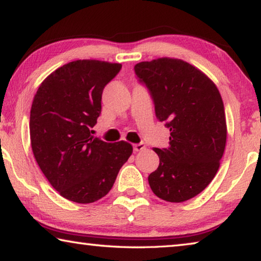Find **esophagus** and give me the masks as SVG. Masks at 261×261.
<instances>
[{
  "label": "esophagus",
  "mask_w": 261,
  "mask_h": 261,
  "mask_svg": "<svg viewBox=\"0 0 261 261\" xmlns=\"http://www.w3.org/2000/svg\"><path fill=\"white\" fill-rule=\"evenodd\" d=\"M145 147H146V145H145L144 143L135 144L134 145V151L135 152H140V151H143V149H145Z\"/></svg>",
  "instance_id": "esophagus-1"
}]
</instances>
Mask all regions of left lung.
Masks as SVG:
<instances>
[{
  "instance_id": "obj_1",
  "label": "left lung",
  "mask_w": 261,
  "mask_h": 261,
  "mask_svg": "<svg viewBox=\"0 0 261 261\" xmlns=\"http://www.w3.org/2000/svg\"><path fill=\"white\" fill-rule=\"evenodd\" d=\"M152 95L155 115L169 127V146L155 148L160 163L148 176L155 196L183 202L214 178L227 140L223 101L215 84L183 60L161 57L135 65Z\"/></svg>"
}]
</instances>
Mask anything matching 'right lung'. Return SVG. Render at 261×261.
<instances>
[{
	"instance_id": "right-lung-1",
	"label": "right lung",
	"mask_w": 261,
	"mask_h": 261,
	"mask_svg": "<svg viewBox=\"0 0 261 261\" xmlns=\"http://www.w3.org/2000/svg\"><path fill=\"white\" fill-rule=\"evenodd\" d=\"M120 63L77 60L62 65L39 86L30 115L31 146L48 182L65 199L90 204L113 188L132 154L124 140L92 136L105 86Z\"/></svg>"
}]
</instances>
